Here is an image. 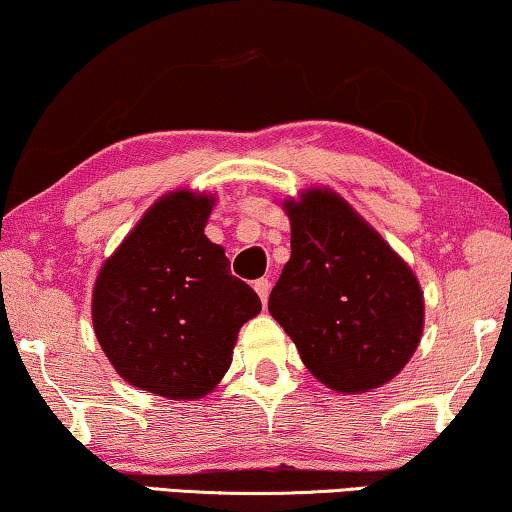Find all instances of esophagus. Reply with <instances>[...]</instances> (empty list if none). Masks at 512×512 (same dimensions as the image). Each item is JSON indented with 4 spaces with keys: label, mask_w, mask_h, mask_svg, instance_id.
Masks as SVG:
<instances>
[{
    "label": "esophagus",
    "mask_w": 512,
    "mask_h": 512,
    "mask_svg": "<svg viewBox=\"0 0 512 512\" xmlns=\"http://www.w3.org/2000/svg\"><path fill=\"white\" fill-rule=\"evenodd\" d=\"M255 290H257V295H260L262 304H267V297H269V290H271L269 278H257V281H255Z\"/></svg>",
    "instance_id": "esophagus-1"
}]
</instances>
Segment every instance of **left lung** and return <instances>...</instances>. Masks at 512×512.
I'll return each instance as SVG.
<instances>
[{"label":"left lung","mask_w":512,"mask_h":512,"mask_svg":"<svg viewBox=\"0 0 512 512\" xmlns=\"http://www.w3.org/2000/svg\"><path fill=\"white\" fill-rule=\"evenodd\" d=\"M286 212L290 260L269 295V314L331 390L385 385L423 333L416 276L333 191L304 193Z\"/></svg>","instance_id":"left-lung-1"}]
</instances>
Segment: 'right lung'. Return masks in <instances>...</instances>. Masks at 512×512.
Segmentation results:
<instances>
[{
    "label": "right lung",
    "mask_w": 512,
    "mask_h": 512,
    "mask_svg": "<svg viewBox=\"0 0 512 512\" xmlns=\"http://www.w3.org/2000/svg\"><path fill=\"white\" fill-rule=\"evenodd\" d=\"M212 198H160L103 264L92 319L103 352L134 387L200 399L231 364L241 326L262 302L205 238Z\"/></svg>",
    "instance_id": "1"
}]
</instances>
